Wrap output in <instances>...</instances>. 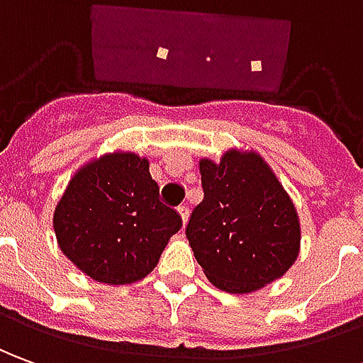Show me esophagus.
<instances>
[{
    "label": "esophagus",
    "mask_w": 363,
    "mask_h": 363,
    "mask_svg": "<svg viewBox=\"0 0 363 363\" xmlns=\"http://www.w3.org/2000/svg\"><path fill=\"white\" fill-rule=\"evenodd\" d=\"M177 213H179V217H182V221H184V225L187 223V217H189V207L187 206H179L177 207Z\"/></svg>",
    "instance_id": "34e87169"
}]
</instances>
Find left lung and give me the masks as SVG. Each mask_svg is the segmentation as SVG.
I'll return each mask as SVG.
<instances>
[{
	"mask_svg": "<svg viewBox=\"0 0 363 363\" xmlns=\"http://www.w3.org/2000/svg\"><path fill=\"white\" fill-rule=\"evenodd\" d=\"M203 201L191 211L187 241L209 282L235 294L259 291L292 267L301 223L289 194L261 156L229 150L199 162Z\"/></svg>",
	"mask_w": 363,
	"mask_h": 363,
	"instance_id": "8db88e82",
	"label": "left lung"
}]
</instances>
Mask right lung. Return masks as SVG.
I'll use <instances>...</instances> for the list:
<instances>
[{"label":"right lung","mask_w":363,"mask_h":363,"mask_svg":"<svg viewBox=\"0 0 363 363\" xmlns=\"http://www.w3.org/2000/svg\"><path fill=\"white\" fill-rule=\"evenodd\" d=\"M52 227L62 253L84 274L128 284L154 271L182 217L160 201L148 160L118 152L74 174L55 207Z\"/></svg>","instance_id":"add662e5"}]
</instances>
